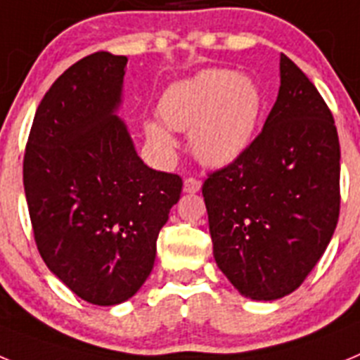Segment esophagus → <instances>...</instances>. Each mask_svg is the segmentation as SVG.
<instances>
[{
  "label": "esophagus",
  "mask_w": 360,
  "mask_h": 360,
  "mask_svg": "<svg viewBox=\"0 0 360 360\" xmlns=\"http://www.w3.org/2000/svg\"><path fill=\"white\" fill-rule=\"evenodd\" d=\"M200 187H202V182H200V180H196V178H187L186 182H184V193L193 195V193H198Z\"/></svg>",
  "instance_id": "34e87169"
}]
</instances>
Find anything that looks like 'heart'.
I'll use <instances>...</instances> for the list:
<instances>
[{"label": "heart", "mask_w": 360, "mask_h": 360, "mask_svg": "<svg viewBox=\"0 0 360 360\" xmlns=\"http://www.w3.org/2000/svg\"><path fill=\"white\" fill-rule=\"evenodd\" d=\"M158 111L167 128L191 131L193 155L209 167H225L250 148L263 111V95L249 75L205 70L165 90ZM158 122L146 124L155 146L171 149L173 136Z\"/></svg>", "instance_id": "heart-1"}]
</instances>
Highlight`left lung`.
Listing matches in <instances>:
<instances>
[{"label":"left lung","instance_id":"left-lung-1","mask_svg":"<svg viewBox=\"0 0 360 360\" xmlns=\"http://www.w3.org/2000/svg\"><path fill=\"white\" fill-rule=\"evenodd\" d=\"M279 77L263 131L202 187L216 265L254 301L281 299L304 281L332 240L341 205L332 113L283 53Z\"/></svg>","mask_w":360,"mask_h":360}]
</instances>
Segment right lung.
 <instances>
[{"mask_svg":"<svg viewBox=\"0 0 360 360\" xmlns=\"http://www.w3.org/2000/svg\"><path fill=\"white\" fill-rule=\"evenodd\" d=\"M128 57L97 52L44 94L23 162L37 250L53 276L98 307L128 301L151 274L182 178L155 171L117 115Z\"/></svg>","mask_w":360,"mask_h":360,"instance_id":"right-lung-1","label":"right lung"}]
</instances>
